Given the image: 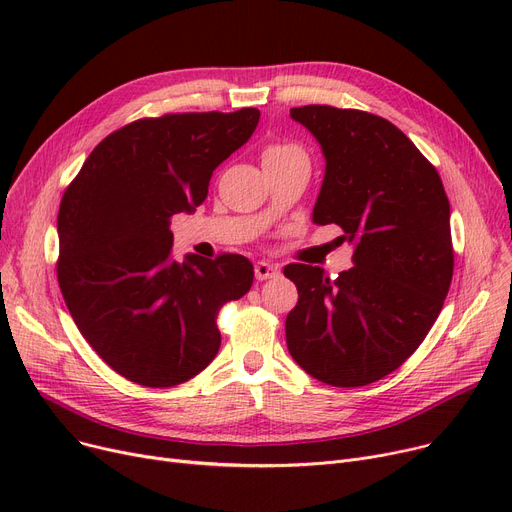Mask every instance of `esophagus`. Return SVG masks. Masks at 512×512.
I'll list each match as a JSON object with an SVG mask.
<instances>
[{"instance_id": "esophagus-1", "label": "esophagus", "mask_w": 512, "mask_h": 512, "mask_svg": "<svg viewBox=\"0 0 512 512\" xmlns=\"http://www.w3.org/2000/svg\"><path fill=\"white\" fill-rule=\"evenodd\" d=\"M278 276H280L278 265H272V263H267V261H257L255 263V278L259 282L272 280V278H278Z\"/></svg>"}]
</instances>
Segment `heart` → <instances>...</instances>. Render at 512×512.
I'll return each mask as SVG.
<instances>
[{"label": "heart", "mask_w": 512, "mask_h": 512, "mask_svg": "<svg viewBox=\"0 0 512 512\" xmlns=\"http://www.w3.org/2000/svg\"><path fill=\"white\" fill-rule=\"evenodd\" d=\"M284 159H307L303 147L297 143H272L263 151V161H284Z\"/></svg>", "instance_id": "b5f03b06"}]
</instances>
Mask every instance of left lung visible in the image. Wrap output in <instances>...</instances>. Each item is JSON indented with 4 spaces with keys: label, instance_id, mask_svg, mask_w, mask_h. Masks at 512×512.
I'll list each match as a JSON object with an SVG mask.
<instances>
[{
    "label": "left lung",
    "instance_id": "left-lung-1",
    "mask_svg": "<svg viewBox=\"0 0 512 512\" xmlns=\"http://www.w3.org/2000/svg\"><path fill=\"white\" fill-rule=\"evenodd\" d=\"M290 116L326 155L313 222L340 226L355 255L338 278L284 267L299 290L286 344L315 380L367 386L405 363L442 311L454 272L450 203L438 170L386 118L334 105Z\"/></svg>",
    "mask_w": 512,
    "mask_h": 512
}]
</instances>
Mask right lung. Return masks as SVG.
<instances>
[{"instance_id": "obj_1", "label": "right lung", "mask_w": 512, "mask_h": 512, "mask_svg": "<svg viewBox=\"0 0 512 512\" xmlns=\"http://www.w3.org/2000/svg\"><path fill=\"white\" fill-rule=\"evenodd\" d=\"M259 110L134 120L91 151L58 213V282L76 328L122 378L172 388L218 355L220 309L253 284L247 257L172 261V215L193 211Z\"/></svg>"}]
</instances>
